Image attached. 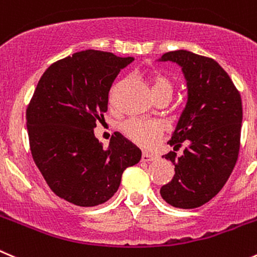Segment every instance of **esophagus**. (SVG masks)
<instances>
[{"label": "esophagus", "instance_id": "obj_1", "mask_svg": "<svg viewBox=\"0 0 257 257\" xmlns=\"http://www.w3.org/2000/svg\"><path fill=\"white\" fill-rule=\"evenodd\" d=\"M159 156L158 155H154V154H149V153H143V155H141V160L143 161H155L158 160Z\"/></svg>", "mask_w": 257, "mask_h": 257}]
</instances>
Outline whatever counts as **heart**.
Listing matches in <instances>:
<instances>
[{"label":"heart","mask_w":257,"mask_h":257,"mask_svg":"<svg viewBox=\"0 0 257 257\" xmlns=\"http://www.w3.org/2000/svg\"><path fill=\"white\" fill-rule=\"evenodd\" d=\"M150 84L155 98L163 96H173L174 88L170 80L165 75L158 72L150 74ZM117 87H113L109 92V103L114 104ZM121 133L127 140L143 149H153L158 145L159 140L163 136L164 127L160 122L145 121V119L130 118L121 124Z\"/></svg>","instance_id":"obj_1"}]
</instances>
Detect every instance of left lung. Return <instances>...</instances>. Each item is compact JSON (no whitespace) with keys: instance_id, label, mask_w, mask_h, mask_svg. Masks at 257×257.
Instances as JSON below:
<instances>
[{"instance_id":"obj_1","label":"left lung","mask_w":257,"mask_h":257,"mask_svg":"<svg viewBox=\"0 0 257 257\" xmlns=\"http://www.w3.org/2000/svg\"><path fill=\"white\" fill-rule=\"evenodd\" d=\"M161 62L182 67L187 79L188 102L169 145L178 150L165 159L175 174L163 185V199L175 208L203 206L226 184L240 151L242 102L229 75L212 58L187 50L165 53Z\"/></svg>"}]
</instances>
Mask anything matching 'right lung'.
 Here are the masks:
<instances>
[{
  "instance_id": "1",
  "label": "right lung",
  "mask_w": 257,
  "mask_h": 257,
  "mask_svg": "<svg viewBox=\"0 0 257 257\" xmlns=\"http://www.w3.org/2000/svg\"><path fill=\"white\" fill-rule=\"evenodd\" d=\"M133 60L88 49L53 63L36 85L26 109L31 155L49 188L69 203H104L124 169L140 161V149L121 134L103 148L93 131L112 83Z\"/></svg>"
}]
</instances>
